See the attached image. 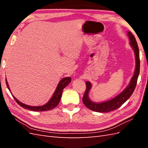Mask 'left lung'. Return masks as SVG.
I'll use <instances>...</instances> for the list:
<instances>
[{"label":"left lung","instance_id":"1","mask_svg":"<svg viewBox=\"0 0 148 148\" xmlns=\"http://www.w3.org/2000/svg\"><path fill=\"white\" fill-rule=\"evenodd\" d=\"M127 35L130 39V45L133 49L135 58H136V68H135L134 74L130 81L128 85L125 88L122 92L116 96L112 99L102 102H95L91 100L89 98V92L92 88V83L89 81H86V92L84 94L83 98V102L86 108L93 111L99 112H108L119 108L122 104L127 101L132 95L134 91L136 88L138 77H139L140 71V59H139V50L138 48L137 42L135 37L130 31H128Z\"/></svg>","mask_w":148,"mask_h":148}]
</instances>
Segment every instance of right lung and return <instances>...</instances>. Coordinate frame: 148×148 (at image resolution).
I'll list each match as a JSON object with an SVG mask.
<instances>
[{
    "label": "right lung",
    "instance_id": "add662e5",
    "mask_svg": "<svg viewBox=\"0 0 148 148\" xmlns=\"http://www.w3.org/2000/svg\"><path fill=\"white\" fill-rule=\"evenodd\" d=\"M71 78L70 77H66L64 78H62V79L60 81L57 86H56V88L54 92V93H53L51 98L49 99V100L48 102L43 106H30L29 105L25 104V103L19 101L16 98H15V97H14V95H12L10 90V88H9L7 79H5L6 85L8 86V88L9 89V91H10V92L11 93L13 98L15 99V100L16 101V102L19 105H20L21 107H22L23 108H25L26 109L30 110V111H39V112L49 111V110H51L56 108V107L58 105L60 101L63 90H64V88H65L69 83H71Z\"/></svg>",
    "mask_w": 148,
    "mask_h": 148
}]
</instances>
